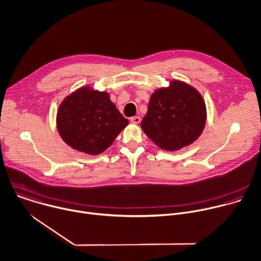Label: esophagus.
<instances>
[{"label":"esophagus","instance_id":"1","mask_svg":"<svg viewBox=\"0 0 261 261\" xmlns=\"http://www.w3.org/2000/svg\"><path fill=\"white\" fill-rule=\"evenodd\" d=\"M130 121H132L133 123H135V124H138V123H140L141 118H140L139 116H135V117H132V118H130Z\"/></svg>","mask_w":261,"mask_h":261}]
</instances>
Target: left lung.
Segmentation results:
<instances>
[{
	"mask_svg": "<svg viewBox=\"0 0 261 261\" xmlns=\"http://www.w3.org/2000/svg\"><path fill=\"white\" fill-rule=\"evenodd\" d=\"M205 121V103L198 90L184 81L171 80L168 87L151 94L141 127L161 149L177 151L198 139Z\"/></svg>",
	"mask_w": 261,
	"mask_h": 261,
	"instance_id": "8db88e82",
	"label": "left lung"
}]
</instances>
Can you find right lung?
Segmentation results:
<instances>
[{"instance_id": "1", "label": "right lung", "mask_w": 261, "mask_h": 261, "mask_svg": "<svg viewBox=\"0 0 261 261\" xmlns=\"http://www.w3.org/2000/svg\"><path fill=\"white\" fill-rule=\"evenodd\" d=\"M127 124L107 91L87 85L67 95L57 114L58 132L64 142L89 155L107 150Z\"/></svg>"}]
</instances>
